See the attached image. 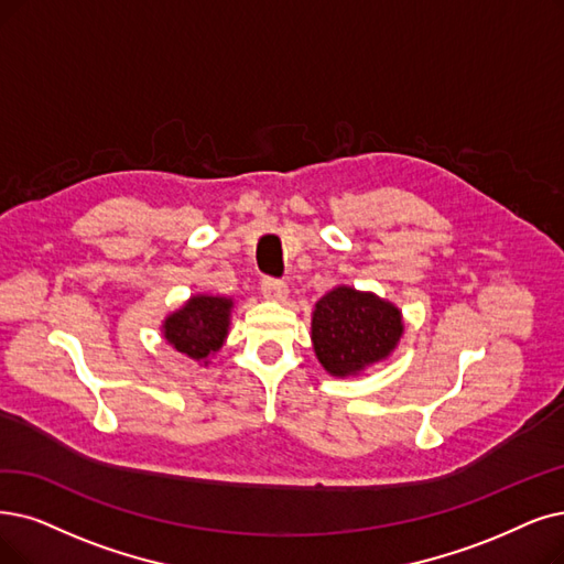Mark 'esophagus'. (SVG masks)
Masks as SVG:
<instances>
[{
  "label": "esophagus",
  "instance_id": "1",
  "mask_svg": "<svg viewBox=\"0 0 564 564\" xmlns=\"http://www.w3.org/2000/svg\"><path fill=\"white\" fill-rule=\"evenodd\" d=\"M261 294L270 301H284L289 296V286L278 278H263L261 280Z\"/></svg>",
  "mask_w": 564,
  "mask_h": 564
}]
</instances>
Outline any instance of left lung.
<instances>
[{"mask_svg":"<svg viewBox=\"0 0 564 564\" xmlns=\"http://www.w3.org/2000/svg\"><path fill=\"white\" fill-rule=\"evenodd\" d=\"M402 335L398 307L372 294L337 286L312 314V343L322 366L347 377L387 358Z\"/></svg>","mask_w":564,"mask_h":564,"instance_id":"left-lung-1","label":"left lung"}]
</instances>
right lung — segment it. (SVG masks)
<instances>
[{"label": "right lung", "mask_w": 564, "mask_h": 564, "mask_svg": "<svg viewBox=\"0 0 564 564\" xmlns=\"http://www.w3.org/2000/svg\"><path fill=\"white\" fill-rule=\"evenodd\" d=\"M231 301L219 296H194L164 322V337L194 360H206L229 333Z\"/></svg>", "instance_id": "1"}]
</instances>
